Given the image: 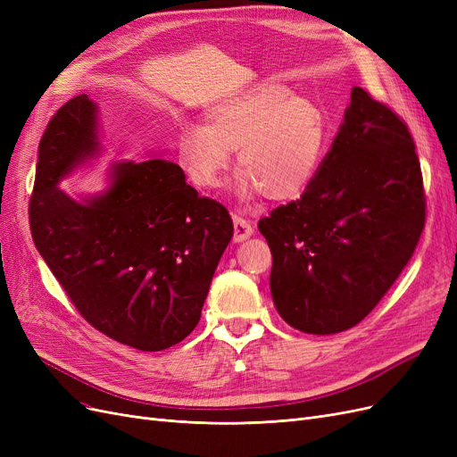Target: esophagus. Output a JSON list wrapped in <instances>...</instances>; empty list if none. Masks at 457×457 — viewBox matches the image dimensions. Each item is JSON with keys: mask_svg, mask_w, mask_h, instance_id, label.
<instances>
[{"mask_svg": "<svg viewBox=\"0 0 457 457\" xmlns=\"http://www.w3.org/2000/svg\"><path fill=\"white\" fill-rule=\"evenodd\" d=\"M232 223H234V242H244L249 238L251 234H253V227H251L247 219H244L240 215H234Z\"/></svg>", "mask_w": 457, "mask_h": 457, "instance_id": "1", "label": "esophagus"}]
</instances>
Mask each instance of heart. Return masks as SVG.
<instances>
[{
    "instance_id": "b5f03b06",
    "label": "heart",
    "mask_w": 457,
    "mask_h": 457,
    "mask_svg": "<svg viewBox=\"0 0 457 457\" xmlns=\"http://www.w3.org/2000/svg\"><path fill=\"white\" fill-rule=\"evenodd\" d=\"M327 145L323 109L281 81L264 79L210 105L206 127H185L178 136V164L195 187L215 188L236 151V196L249 200L262 193L287 202L316 178Z\"/></svg>"
}]
</instances>
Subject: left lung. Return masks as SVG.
<instances>
[{"label":"left lung","mask_w":457,"mask_h":457,"mask_svg":"<svg viewBox=\"0 0 457 457\" xmlns=\"http://www.w3.org/2000/svg\"><path fill=\"white\" fill-rule=\"evenodd\" d=\"M406 124L352 88L333 147L303 196L259 221L283 321L337 335L365 320L411 261L426 195Z\"/></svg>","instance_id":"obj_1"}]
</instances>
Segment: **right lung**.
Listing matches in <instances>:
<instances>
[{
    "label": "right lung",
    "mask_w": 457,
    "mask_h": 457,
    "mask_svg": "<svg viewBox=\"0 0 457 457\" xmlns=\"http://www.w3.org/2000/svg\"><path fill=\"white\" fill-rule=\"evenodd\" d=\"M98 132V105L87 94L51 119L29 198L31 238L94 328L161 352L198 325L232 219L159 156L113 162L104 191L70 196L60 181L102 153Z\"/></svg>",
    "instance_id": "obj_1"
}]
</instances>
